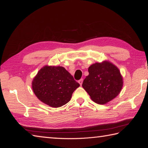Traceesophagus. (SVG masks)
<instances>
[{
    "mask_svg": "<svg viewBox=\"0 0 148 148\" xmlns=\"http://www.w3.org/2000/svg\"><path fill=\"white\" fill-rule=\"evenodd\" d=\"M78 83H79L80 85H82V83H83V79H79V81H78Z\"/></svg>",
    "mask_w": 148,
    "mask_h": 148,
    "instance_id": "esophagus-1",
    "label": "esophagus"
}]
</instances>
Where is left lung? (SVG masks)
<instances>
[{
    "label": "left lung",
    "mask_w": 148,
    "mask_h": 148,
    "mask_svg": "<svg viewBox=\"0 0 148 148\" xmlns=\"http://www.w3.org/2000/svg\"><path fill=\"white\" fill-rule=\"evenodd\" d=\"M88 76L82 86L91 99L104 105L119 94L123 86V78L119 69L108 61L95 63L88 67Z\"/></svg>",
    "instance_id": "1"
}]
</instances>
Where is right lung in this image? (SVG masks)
I'll return each mask as SVG.
<instances>
[{"mask_svg": "<svg viewBox=\"0 0 148 148\" xmlns=\"http://www.w3.org/2000/svg\"><path fill=\"white\" fill-rule=\"evenodd\" d=\"M79 86L73 76L61 66L45 65L32 82V88L38 99L53 108L67 103Z\"/></svg>", "mask_w": 148, "mask_h": 148, "instance_id": "right-lung-1", "label": "right lung"}]
</instances>
